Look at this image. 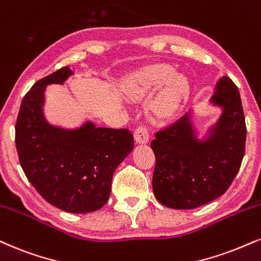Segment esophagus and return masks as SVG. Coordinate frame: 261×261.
I'll return each instance as SVG.
<instances>
[{
    "label": "esophagus",
    "instance_id": "1",
    "mask_svg": "<svg viewBox=\"0 0 261 261\" xmlns=\"http://www.w3.org/2000/svg\"><path fill=\"white\" fill-rule=\"evenodd\" d=\"M134 137L137 143H147L149 141V133L146 126H139L135 130Z\"/></svg>",
    "mask_w": 261,
    "mask_h": 261
}]
</instances>
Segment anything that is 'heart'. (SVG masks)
Masks as SVG:
<instances>
[{"mask_svg":"<svg viewBox=\"0 0 261 261\" xmlns=\"http://www.w3.org/2000/svg\"><path fill=\"white\" fill-rule=\"evenodd\" d=\"M162 85L148 103L149 117L155 121L169 120L178 112L190 90L186 77L175 74L171 65L153 64L135 71L126 84L127 96L135 100L144 98Z\"/></svg>","mask_w":261,"mask_h":261,"instance_id":"b5f03b06","label":"heart"}]
</instances>
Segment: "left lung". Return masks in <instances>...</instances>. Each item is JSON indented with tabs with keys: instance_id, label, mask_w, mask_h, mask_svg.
<instances>
[{
	"instance_id": "left-lung-1",
	"label": "left lung",
	"mask_w": 261,
	"mask_h": 261,
	"mask_svg": "<svg viewBox=\"0 0 261 261\" xmlns=\"http://www.w3.org/2000/svg\"><path fill=\"white\" fill-rule=\"evenodd\" d=\"M210 103L221 115L199 140L191 111L155 134L153 192L163 205L194 209L224 194L240 170L246 149L247 127L240 91L222 76Z\"/></svg>"
}]
</instances>
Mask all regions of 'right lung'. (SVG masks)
<instances>
[{"instance_id":"1","label":"right lung","mask_w":261,"mask_h":261,"mask_svg":"<svg viewBox=\"0 0 261 261\" xmlns=\"http://www.w3.org/2000/svg\"><path fill=\"white\" fill-rule=\"evenodd\" d=\"M74 73L64 67L34 84L24 96L15 124V146L28 180L47 202L73 214L102 208L109 198L115 169L134 149L126 128H76L49 124L43 114L45 90L63 85Z\"/></svg>"}]
</instances>
